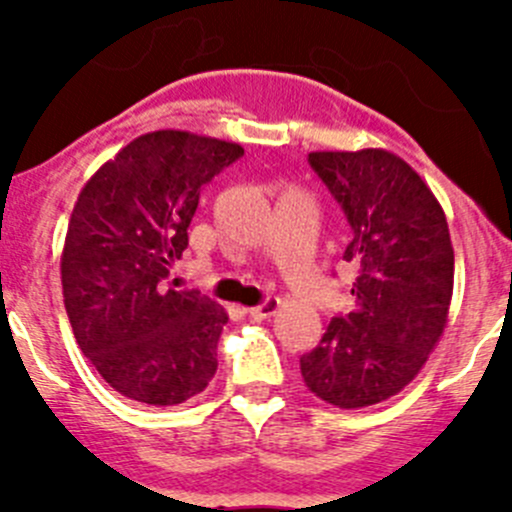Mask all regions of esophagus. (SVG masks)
<instances>
[{"mask_svg":"<svg viewBox=\"0 0 512 512\" xmlns=\"http://www.w3.org/2000/svg\"><path fill=\"white\" fill-rule=\"evenodd\" d=\"M277 307H279L277 297H269V300H264V302H261V305L248 307L246 312H248V315H251L253 320H266V318H271L274 312H277Z\"/></svg>","mask_w":512,"mask_h":512,"instance_id":"34e87169","label":"esophagus"}]
</instances>
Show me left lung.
<instances>
[{
    "label": "left lung",
    "mask_w": 512,
    "mask_h": 512,
    "mask_svg": "<svg viewBox=\"0 0 512 512\" xmlns=\"http://www.w3.org/2000/svg\"><path fill=\"white\" fill-rule=\"evenodd\" d=\"M341 205L356 269L354 310L302 354L307 390L343 410L377 405L415 379L443 336L454 292V248L428 184L384 148L307 156Z\"/></svg>",
    "instance_id": "left-lung-1"
}]
</instances>
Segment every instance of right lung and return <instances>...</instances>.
I'll return each instance as SVG.
<instances>
[{"instance_id": "obj_1", "label": "right lung", "mask_w": 512, "mask_h": 512, "mask_svg": "<svg viewBox=\"0 0 512 512\" xmlns=\"http://www.w3.org/2000/svg\"><path fill=\"white\" fill-rule=\"evenodd\" d=\"M241 156L238 143L156 130L81 189L63 243V305L84 356L128 400L179 405L215 377L228 312L164 279L189 246L202 187Z\"/></svg>"}]
</instances>
